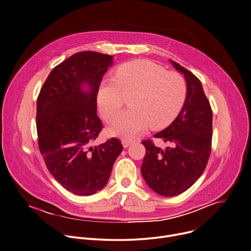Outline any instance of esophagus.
Here are the masks:
<instances>
[{"mask_svg": "<svg viewBox=\"0 0 251 251\" xmlns=\"http://www.w3.org/2000/svg\"><path fill=\"white\" fill-rule=\"evenodd\" d=\"M132 144V141L130 140H122V145L124 148H128Z\"/></svg>", "mask_w": 251, "mask_h": 251, "instance_id": "esophagus-1", "label": "esophagus"}]
</instances>
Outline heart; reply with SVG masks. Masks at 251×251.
Listing matches in <instances>:
<instances>
[{"label": "heart", "mask_w": 251, "mask_h": 251, "mask_svg": "<svg viewBox=\"0 0 251 251\" xmlns=\"http://www.w3.org/2000/svg\"><path fill=\"white\" fill-rule=\"evenodd\" d=\"M188 83L178 72L148 59L128 61L118 66L111 79L102 80L97 102L102 117L110 121L129 97L130 109L120 113L109 131L123 139H132L149 126L162 129L182 111L188 98Z\"/></svg>", "instance_id": "obj_1"}]
</instances>
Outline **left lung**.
<instances>
[{
  "mask_svg": "<svg viewBox=\"0 0 251 251\" xmlns=\"http://www.w3.org/2000/svg\"><path fill=\"white\" fill-rule=\"evenodd\" d=\"M188 83V98L177 118L154 134L172 147L161 150L151 140L143 141L146 155L141 167L146 183L164 197L182 194L203 173L211 152L212 109L201 80L171 60Z\"/></svg>",
  "mask_w": 251,
  "mask_h": 251,
  "instance_id": "obj_1",
  "label": "left lung"
}]
</instances>
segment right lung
Masks as SVG:
<instances>
[{
    "mask_svg": "<svg viewBox=\"0 0 251 251\" xmlns=\"http://www.w3.org/2000/svg\"><path fill=\"white\" fill-rule=\"evenodd\" d=\"M111 64L109 54L77 52L50 71L37 99L40 152L52 177L74 195L91 196L101 190L123 151L116 138L91 147L102 129L97 93Z\"/></svg>",
    "mask_w": 251,
    "mask_h": 251,
    "instance_id": "obj_1",
    "label": "right lung"
}]
</instances>
